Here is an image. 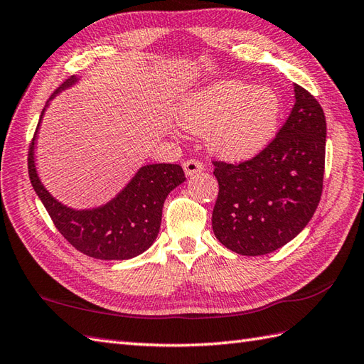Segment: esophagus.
I'll return each mask as SVG.
<instances>
[{"instance_id": "34e87169", "label": "esophagus", "mask_w": 364, "mask_h": 364, "mask_svg": "<svg viewBox=\"0 0 364 364\" xmlns=\"http://www.w3.org/2000/svg\"><path fill=\"white\" fill-rule=\"evenodd\" d=\"M183 168H184L186 175L192 176V175H196L203 171V163L197 161V159H188V161L183 163Z\"/></svg>"}]
</instances>
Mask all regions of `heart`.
I'll use <instances>...</instances> for the list:
<instances>
[{
    "label": "heart",
    "mask_w": 364,
    "mask_h": 364,
    "mask_svg": "<svg viewBox=\"0 0 364 364\" xmlns=\"http://www.w3.org/2000/svg\"><path fill=\"white\" fill-rule=\"evenodd\" d=\"M281 100L272 88L228 80L192 92L178 108L180 124L193 133L208 132L209 147L230 159H247L276 133Z\"/></svg>",
    "instance_id": "b5f03b06"
}]
</instances>
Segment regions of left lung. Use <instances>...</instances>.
<instances>
[{
    "label": "left lung",
    "mask_w": 364,
    "mask_h": 364,
    "mask_svg": "<svg viewBox=\"0 0 364 364\" xmlns=\"http://www.w3.org/2000/svg\"><path fill=\"white\" fill-rule=\"evenodd\" d=\"M294 105L276 138L239 164L213 161L218 197L213 231L228 250L264 256L307 226L323 193L326 116L307 90L294 85Z\"/></svg>",
    "instance_id": "1"
}]
</instances>
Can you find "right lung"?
Wrapping results in <instances>:
<instances>
[{
  "label": "right lung",
  "mask_w": 364,
  "mask_h": 364,
  "mask_svg": "<svg viewBox=\"0 0 364 364\" xmlns=\"http://www.w3.org/2000/svg\"><path fill=\"white\" fill-rule=\"evenodd\" d=\"M71 77L55 90L70 88L77 82ZM48 100V104H49ZM46 104V107H48ZM40 114L36 134L29 149L28 167L33 191L43 203L55 228L75 250L100 260H127L142 255L151 247L159 232L163 206L171 191L184 180L178 164H147L134 173L129 184L105 205L92 209H73L55 200L40 181L33 146L45 109Z\"/></svg>",
  "instance_id": "add662e5"
}]
</instances>
